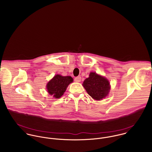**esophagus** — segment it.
I'll return each instance as SVG.
<instances>
[{
    "mask_svg": "<svg viewBox=\"0 0 152 152\" xmlns=\"http://www.w3.org/2000/svg\"><path fill=\"white\" fill-rule=\"evenodd\" d=\"M81 77L80 76H78V77H77L74 78V81L77 83H80L81 81Z\"/></svg>",
    "mask_w": 152,
    "mask_h": 152,
    "instance_id": "obj_1",
    "label": "esophagus"
}]
</instances>
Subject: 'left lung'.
<instances>
[{
	"label": "left lung",
	"instance_id": "obj_1",
	"mask_svg": "<svg viewBox=\"0 0 152 152\" xmlns=\"http://www.w3.org/2000/svg\"><path fill=\"white\" fill-rule=\"evenodd\" d=\"M83 84L88 94L95 100L105 98L110 89L108 81L95 72H91Z\"/></svg>",
	"mask_w": 152,
	"mask_h": 152
}]
</instances>
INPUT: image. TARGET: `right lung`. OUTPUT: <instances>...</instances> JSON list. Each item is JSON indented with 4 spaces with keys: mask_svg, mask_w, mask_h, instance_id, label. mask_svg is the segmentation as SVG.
<instances>
[{
    "mask_svg": "<svg viewBox=\"0 0 152 152\" xmlns=\"http://www.w3.org/2000/svg\"><path fill=\"white\" fill-rule=\"evenodd\" d=\"M72 81L73 79L70 76L56 75L47 84V89L50 95L56 98H60L64 93L66 87Z\"/></svg>",
    "mask_w": 152,
    "mask_h": 152,
    "instance_id": "1",
    "label": "right lung"
}]
</instances>
